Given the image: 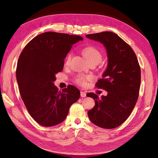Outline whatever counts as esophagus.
<instances>
[{
  "mask_svg": "<svg viewBox=\"0 0 158 158\" xmlns=\"http://www.w3.org/2000/svg\"><path fill=\"white\" fill-rule=\"evenodd\" d=\"M80 96L82 98L86 97V94H85L84 92H80Z\"/></svg>",
  "mask_w": 158,
  "mask_h": 158,
  "instance_id": "esophagus-1",
  "label": "esophagus"
}]
</instances>
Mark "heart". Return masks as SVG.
<instances>
[{
	"mask_svg": "<svg viewBox=\"0 0 158 158\" xmlns=\"http://www.w3.org/2000/svg\"><path fill=\"white\" fill-rule=\"evenodd\" d=\"M82 53L84 56L85 59H86L89 63H99L100 61L102 60V55L101 52H100L97 48H95L94 47L92 46H88L85 47L82 49ZM72 58V54L69 53L66 56V59L64 60V64L65 65H68L71 60ZM88 78L84 77V76H77L75 78V82L78 84V85H84L85 84V80Z\"/></svg>",
	"mask_w": 158,
	"mask_h": 158,
	"instance_id": "b5f03b06",
	"label": "heart"
}]
</instances>
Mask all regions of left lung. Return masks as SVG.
Segmentation results:
<instances>
[{
	"instance_id": "obj_1",
	"label": "left lung",
	"mask_w": 158,
	"mask_h": 158,
	"mask_svg": "<svg viewBox=\"0 0 158 158\" xmlns=\"http://www.w3.org/2000/svg\"><path fill=\"white\" fill-rule=\"evenodd\" d=\"M100 42L107 51V66L96 87L107 92L99 98L94 93L86 95L94 99L95 106L88 112L92 123L103 128L120 126L130 116L136 103L141 82L140 67L131 46L116 33L103 31L85 35Z\"/></svg>"
}]
</instances>
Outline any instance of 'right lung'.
Masks as SVG:
<instances>
[{
  "label": "right lung",
  "mask_w": 158,
  "mask_h": 158,
  "mask_svg": "<svg viewBox=\"0 0 158 158\" xmlns=\"http://www.w3.org/2000/svg\"><path fill=\"white\" fill-rule=\"evenodd\" d=\"M82 40L79 35L43 33L28 43L19 56L16 73L20 95L31 117L42 126L63 122L80 98L74 85L59 92L54 82L72 46Z\"/></svg>",
  "instance_id": "add662e5"
}]
</instances>
